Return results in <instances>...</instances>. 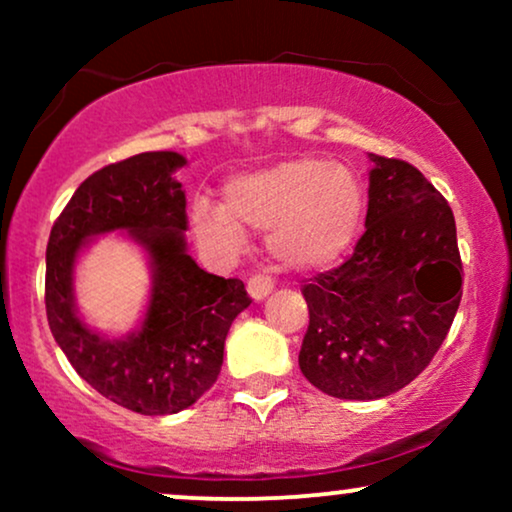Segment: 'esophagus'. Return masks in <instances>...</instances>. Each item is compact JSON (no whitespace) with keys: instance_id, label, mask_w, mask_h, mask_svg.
Returning <instances> with one entry per match:
<instances>
[{"instance_id":"1","label":"esophagus","mask_w":512,"mask_h":512,"mask_svg":"<svg viewBox=\"0 0 512 512\" xmlns=\"http://www.w3.org/2000/svg\"><path fill=\"white\" fill-rule=\"evenodd\" d=\"M274 289V281L264 274H255L248 279V293L252 301H264Z\"/></svg>"}]
</instances>
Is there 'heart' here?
<instances>
[{
    "instance_id": "heart-1",
    "label": "heart",
    "mask_w": 512,
    "mask_h": 512,
    "mask_svg": "<svg viewBox=\"0 0 512 512\" xmlns=\"http://www.w3.org/2000/svg\"><path fill=\"white\" fill-rule=\"evenodd\" d=\"M363 214L361 182L346 166L320 158H289L236 175L223 204L197 199L192 231L216 255H236L245 228H267V250L289 272H322L354 243Z\"/></svg>"
}]
</instances>
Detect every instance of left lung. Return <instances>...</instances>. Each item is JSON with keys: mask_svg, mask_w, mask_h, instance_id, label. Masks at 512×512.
<instances>
[{"mask_svg": "<svg viewBox=\"0 0 512 512\" xmlns=\"http://www.w3.org/2000/svg\"><path fill=\"white\" fill-rule=\"evenodd\" d=\"M366 233L303 286L310 325L298 366L325 395L380 399L409 385L448 337L462 298L452 209L421 170L368 154Z\"/></svg>", "mask_w": 512, "mask_h": 512, "instance_id": "1", "label": "left lung"}]
</instances>
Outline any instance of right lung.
Wrapping results in <instances>:
<instances>
[{
  "instance_id": "add662e5",
  "label": "right lung",
  "mask_w": 512,
  "mask_h": 512,
  "mask_svg": "<svg viewBox=\"0 0 512 512\" xmlns=\"http://www.w3.org/2000/svg\"><path fill=\"white\" fill-rule=\"evenodd\" d=\"M175 151H146L81 182L50 231L45 310L55 342L93 390L144 416L192 407L216 383L233 320L252 303L240 279L204 272L187 255L185 192ZM125 230L150 255L152 296L143 325L125 338L93 333L73 303L81 247Z\"/></svg>"
}]
</instances>
